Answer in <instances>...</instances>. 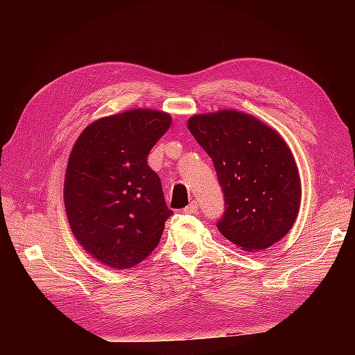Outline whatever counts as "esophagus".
<instances>
[{
    "instance_id": "obj_1",
    "label": "esophagus",
    "mask_w": 355,
    "mask_h": 355,
    "mask_svg": "<svg viewBox=\"0 0 355 355\" xmlns=\"http://www.w3.org/2000/svg\"><path fill=\"white\" fill-rule=\"evenodd\" d=\"M198 210V202L197 201H192L189 206H187L185 209H184V213H187V214H191V213H196Z\"/></svg>"
}]
</instances>
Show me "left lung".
I'll return each instance as SVG.
<instances>
[{
    "mask_svg": "<svg viewBox=\"0 0 355 355\" xmlns=\"http://www.w3.org/2000/svg\"><path fill=\"white\" fill-rule=\"evenodd\" d=\"M188 128L216 168L225 197L218 228L241 250L261 252L292 230L300 207L299 170L284 139L234 110L192 115Z\"/></svg>",
    "mask_w": 355,
    "mask_h": 355,
    "instance_id": "obj_1",
    "label": "left lung"
}]
</instances>
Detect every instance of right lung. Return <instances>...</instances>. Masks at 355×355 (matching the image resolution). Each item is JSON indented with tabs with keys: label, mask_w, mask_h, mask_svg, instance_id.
I'll list each match as a JSON object with an SVG mask.
<instances>
[{
	"label": "right lung",
	"mask_w": 355,
	"mask_h": 355,
	"mask_svg": "<svg viewBox=\"0 0 355 355\" xmlns=\"http://www.w3.org/2000/svg\"><path fill=\"white\" fill-rule=\"evenodd\" d=\"M170 124L171 116L155 110L103 116L84 128L71 151L63 185L71 231L114 270L146 259L173 213L146 161Z\"/></svg>",
	"instance_id": "right-lung-1"
}]
</instances>
